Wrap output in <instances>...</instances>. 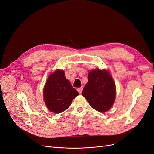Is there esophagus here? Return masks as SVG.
<instances>
[{
    "instance_id": "esophagus-1",
    "label": "esophagus",
    "mask_w": 154,
    "mask_h": 154,
    "mask_svg": "<svg viewBox=\"0 0 154 154\" xmlns=\"http://www.w3.org/2000/svg\"><path fill=\"white\" fill-rule=\"evenodd\" d=\"M77 90H78V91L79 92V94H81L82 91H83V88H82V87L81 88H78Z\"/></svg>"
}]
</instances>
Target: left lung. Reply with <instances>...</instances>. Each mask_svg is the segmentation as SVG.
<instances>
[{"instance_id": "8db88e82", "label": "left lung", "mask_w": 154, "mask_h": 154, "mask_svg": "<svg viewBox=\"0 0 154 154\" xmlns=\"http://www.w3.org/2000/svg\"><path fill=\"white\" fill-rule=\"evenodd\" d=\"M88 82L82 91V95L90 106L100 112H105L114 105L116 87L109 70L96 68L89 71Z\"/></svg>"}]
</instances>
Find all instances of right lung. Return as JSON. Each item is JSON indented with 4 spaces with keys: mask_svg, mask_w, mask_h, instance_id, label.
Returning <instances> with one entry per match:
<instances>
[{
    "mask_svg": "<svg viewBox=\"0 0 154 154\" xmlns=\"http://www.w3.org/2000/svg\"><path fill=\"white\" fill-rule=\"evenodd\" d=\"M79 95L68 79L64 71L56 69L48 75L43 90V97L47 108L55 114L64 112Z\"/></svg>",
    "mask_w": 154,
    "mask_h": 154,
    "instance_id": "obj_1",
    "label": "right lung"
}]
</instances>
